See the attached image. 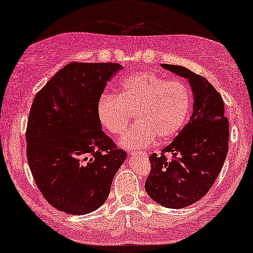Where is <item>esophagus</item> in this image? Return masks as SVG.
<instances>
[{
  "mask_svg": "<svg viewBox=\"0 0 253 253\" xmlns=\"http://www.w3.org/2000/svg\"><path fill=\"white\" fill-rule=\"evenodd\" d=\"M131 155H139V157H146L147 155V153L146 152H141V151H139V152H131Z\"/></svg>",
  "mask_w": 253,
  "mask_h": 253,
  "instance_id": "34e87169",
  "label": "esophagus"
}]
</instances>
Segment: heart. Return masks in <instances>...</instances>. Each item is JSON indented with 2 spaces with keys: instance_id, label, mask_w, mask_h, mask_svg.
Returning <instances> with one entry per match:
<instances>
[{
  "instance_id": "b5f03b06",
  "label": "heart",
  "mask_w": 253,
  "mask_h": 253,
  "mask_svg": "<svg viewBox=\"0 0 253 253\" xmlns=\"http://www.w3.org/2000/svg\"><path fill=\"white\" fill-rule=\"evenodd\" d=\"M191 92L182 79L165 78L151 71H140L120 83L116 95L99 99L96 112L100 123L112 136H120L130 123L136 124L121 139L126 148H141L175 137L188 121Z\"/></svg>"
}]
</instances>
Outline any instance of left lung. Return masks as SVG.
I'll list each match as a JSON object with an SVG mask.
<instances>
[{"label":"left lung","mask_w":253,"mask_h":253,"mask_svg":"<svg viewBox=\"0 0 253 253\" xmlns=\"http://www.w3.org/2000/svg\"><path fill=\"white\" fill-rule=\"evenodd\" d=\"M162 68L189 79L195 102L191 119L177 137L160 154L150 157L145 190L162 206L184 209L202 199L220 174L228 152L229 123L220 93L206 78L181 65Z\"/></svg>","instance_id":"obj_1"}]
</instances>
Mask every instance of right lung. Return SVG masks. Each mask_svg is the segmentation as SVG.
I'll return each mask as SVG.
<instances>
[{
  "instance_id": "right-lung-1",
  "label": "right lung",
  "mask_w": 253,
  "mask_h": 253,
  "mask_svg": "<svg viewBox=\"0 0 253 253\" xmlns=\"http://www.w3.org/2000/svg\"><path fill=\"white\" fill-rule=\"evenodd\" d=\"M119 63L72 62L32 102L26 157L34 182L55 209L74 215L98 210L126 158L101 130L96 106Z\"/></svg>"
}]
</instances>
